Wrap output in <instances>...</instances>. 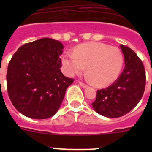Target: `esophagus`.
<instances>
[{
  "label": "esophagus",
  "instance_id": "obj_1",
  "mask_svg": "<svg viewBox=\"0 0 152 152\" xmlns=\"http://www.w3.org/2000/svg\"><path fill=\"white\" fill-rule=\"evenodd\" d=\"M78 84H80V85L81 86V87H82L83 88H87V87H88V85H87V84H84V83L81 82V81H79Z\"/></svg>",
  "mask_w": 152,
  "mask_h": 152
}]
</instances>
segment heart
<instances>
[{
    "mask_svg": "<svg viewBox=\"0 0 152 152\" xmlns=\"http://www.w3.org/2000/svg\"><path fill=\"white\" fill-rule=\"evenodd\" d=\"M123 61L121 51L103 42L77 45L73 54L67 53L61 59L64 72L70 77L83 72L87 66L90 80L99 88L110 85L117 79Z\"/></svg>",
    "mask_w": 152,
    "mask_h": 152,
    "instance_id": "1",
    "label": "heart"
}]
</instances>
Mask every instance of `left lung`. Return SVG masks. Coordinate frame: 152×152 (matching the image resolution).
<instances>
[{"label": "left lung", "instance_id": "8db88e82", "mask_svg": "<svg viewBox=\"0 0 152 152\" xmlns=\"http://www.w3.org/2000/svg\"><path fill=\"white\" fill-rule=\"evenodd\" d=\"M125 68L117 80L108 88L98 90L93 108L108 118L128 113L142 99L145 88V71L142 61L129 47L120 45Z\"/></svg>", "mask_w": 152, "mask_h": 152}]
</instances>
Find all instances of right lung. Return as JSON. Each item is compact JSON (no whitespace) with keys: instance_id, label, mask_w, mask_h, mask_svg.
I'll list each match as a JSON object with an SVG mask.
<instances>
[{"instance_id":"1","label":"right lung","mask_w":152,"mask_h":152,"mask_svg":"<svg viewBox=\"0 0 152 152\" xmlns=\"http://www.w3.org/2000/svg\"><path fill=\"white\" fill-rule=\"evenodd\" d=\"M64 48L50 38L24 44L9 62L7 93L13 105L31 119L54 116L74 79L61 73L59 56Z\"/></svg>"}]
</instances>
